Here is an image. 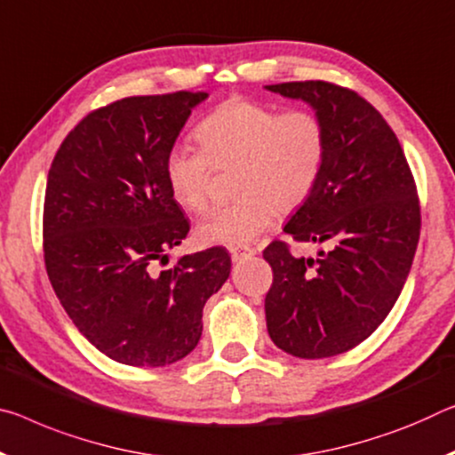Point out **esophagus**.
<instances>
[{"instance_id":"1","label":"esophagus","mask_w":455,"mask_h":455,"mask_svg":"<svg viewBox=\"0 0 455 455\" xmlns=\"http://www.w3.org/2000/svg\"><path fill=\"white\" fill-rule=\"evenodd\" d=\"M230 257H233V261H241L243 257H249V255H255V249L251 247H230Z\"/></svg>"}]
</instances>
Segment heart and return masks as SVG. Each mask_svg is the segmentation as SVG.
Instances as JSON below:
<instances>
[{"instance_id":"1","label":"heart","mask_w":455,"mask_h":455,"mask_svg":"<svg viewBox=\"0 0 455 455\" xmlns=\"http://www.w3.org/2000/svg\"><path fill=\"white\" fill-rule=\"evenodd\" d=\"M200 148L178 143L165 154L164 176L172 196L200 212L211 196L212 168L236 165L239 200L219 206L198 222L204 244L244 247L257 241L281 208L306 202L318 184L328 154V135L318 115L279 113L249 99H230L206 115L196 129Z\"/></svg>"}]
</instances>
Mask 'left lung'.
Listing matches in <instances>:
<instances>
[{
  "instance_id": "left-lung-1",
  "label": "left lung",
  "mask_w": 455,
  "mask_h": 455,
  "mask_svg": "<svg viewBox=\"0 0 455 455\" xmlns=\"http://www.w3.org/2000/svg\"><path fill=\"white\" fill-rule=\"evenodd\" d=\"M265 89L304 100L328 135L318 184L283 227L326 249L293 257L275 241L263 251L267 330L291 356H336L383 323L405 285L421 228L415 182L393 129L355 91L323 81Z\"/></svg>"
}]
</instances>
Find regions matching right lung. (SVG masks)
<instances>
[{
  "mask_svg": "<svg viewBox=\"0 0 455 455\" xmlns=\"http://www.w3.org/2000/svg\"><path fill=\"white\" fill-rule=\"evenodd\" d=\"M208 92L127 97L92 111L56 151L44 200V261L78 331L129 366H165L196 348L202 307L230 273L222 247L156 263L190 222L164 176Z\"/></svg>",
  "mask_w": 455,
  "mask_h": 455,
  "instance_id": "right-lung-1",
  "label": "right lung"
}]
</instances>
